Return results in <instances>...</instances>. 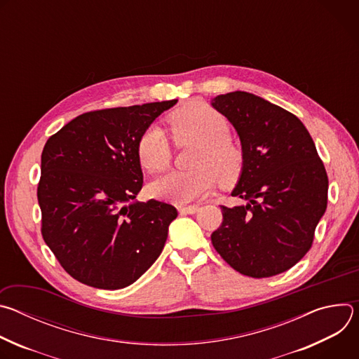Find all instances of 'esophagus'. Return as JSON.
<instances>
[{
	"label": "esophagus",
	"instance_id": "esophagus-1",
	"mask_svg": "<svg viewBox=\"0 0 359 359\" xmlns=\"http://www.w3.org/2000/svg\"><path fill=\"white\" fill-rule=\"evenodd\" d=\"M177 210L180 215H194L198 212V206H179Z\"/></svg>",
	"mask_w": 359,
	"mask_h": 359
}]
</instances>
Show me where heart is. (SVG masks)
I'll return each instance as SVG.
<instances>
[{"instance_id":"heart-1","label":"heart","mask_w":359,"mask_h":359,"mask_svg":"<svg viewBox=\"0 0 359 359\" xmlns=\"http://www.w3.org/2000/svg\"><path fill=\"white\" fill-rule=\"evenodd\" d=\"M169 123L177 143L200 144L191 172H173L150 184V193L176 204H187L212 191L216 177L220 184L234 183L243 170L241 150L230 142L227 119L213 108L191 102L170 115ZM136 153L140 166L149 173L165 172L172 159L166 133L149 126L139 136Z\"/></svg>"}]
</instances>
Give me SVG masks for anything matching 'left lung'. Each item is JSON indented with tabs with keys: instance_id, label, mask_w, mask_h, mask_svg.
<instances>
[{
	"instance_id": "1",
	"label": "left lung",
	"mask_w": 359,
	"mask_h": 359,
	"mask_svg": "<svg viewBox=\"0 0 359 359\" xmlns=\"http://www.w3.org/2000/svg\"><path fill=\"white\" fill-rule=\"evenodd\" d=\"M212 107L240 137L243 170L231 196L247 201L220 206L212 243L240 274L284 273L311 248L327 209L328 177L314 140L295 115L257 95L229 92Z\"/></svg>"
}]
</instances>
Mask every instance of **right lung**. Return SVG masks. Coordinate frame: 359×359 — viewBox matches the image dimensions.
<instances>
[{"mask_svg":"<svg viewBox=\"0 0 359 359\" xmlns=\"http://www.w3.org/2000/svg\"><path fill=\"white\" fill-rule=\"evenodd\" d=\"M177 99L86 112L50 136L41 155L42 237L64 270L102 290L135 283L161 255L172 204L136 201V143Z\"/></svg>","mask_w":359,"mask_h":359,"instance_id":"obj_1","label":"right lung"}]
</instances>
